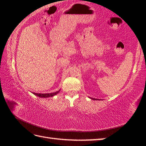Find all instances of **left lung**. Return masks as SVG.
<instances>
[{"label": "left lung", "instance_id": "8db88e82", "mask_svg": "<svg viewBox=\"0 0 146 146\" xmlns=\"http://www.w3.org/2000/svg\"><path fill=\"white\" fill-rule=\"evenodd\" d=\"M92 99H93V100H94V99H95V98H92Z\"/></svg>", "mask_w": 146, "mask_h": 146}]
</instances>
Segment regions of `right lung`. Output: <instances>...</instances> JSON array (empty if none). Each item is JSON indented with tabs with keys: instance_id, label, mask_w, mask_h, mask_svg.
I'll return each instance as SVG.
<instances>
[{
	"instance_id": "1",
	"label": "right lung",
	"mask_w": 146,
	"mask_h": 146,
	"mask_svg": "<svg viewBox=\"0 0 146 146\" xmlns=\"http://www.w3.org/2000/svg\"><path fill=\"white\" fill-rule=\"evenodd\" d=\"M60 90L58 92H56L54 93H51V94H36V93H33V94H35V95L38 96L39 97H42V98H46V97H51L52 96H54L55 95H56L58 94Z\"/></svg>"
}]
</instances>
